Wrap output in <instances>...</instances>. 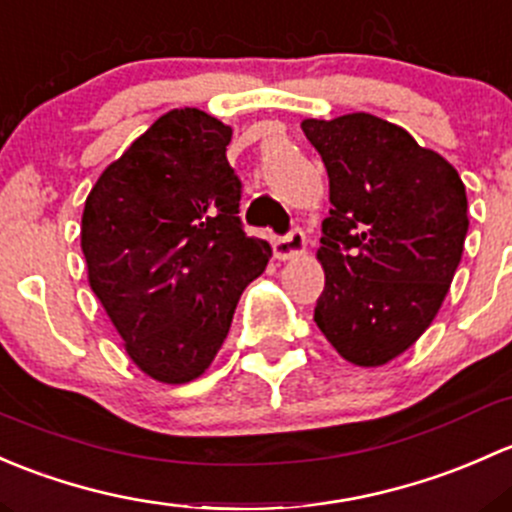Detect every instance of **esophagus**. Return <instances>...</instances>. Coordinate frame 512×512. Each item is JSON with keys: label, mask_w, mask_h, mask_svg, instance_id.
<instances>
[{"label": "esophagus", "mask_w": 512, "mask_h": 512, "mask_svg": "<svg viewBox=\"0 0 512 512\" xmlns=\"http://www.w3.org/2000/svg\"><path fill=\"white\" fill-rule=\"evenodd\" d=\"M305 254V236L300 229H293L291 234L283 236V239H278L276 244H273V256L278 258V261H291V258H298Z\"/></svg>", "instance_id": "esophagus-1"}]
</instances>
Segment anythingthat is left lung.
<instances>
[{
  "label": "left lung",
  "instance_id": "left-lung-1",
  "mask_svg": "<svg viewBox=\"0 0 512 512\" xmlns=\"http://www.w3.org/2000/svg\"><path fill=\"white\" fill-rule=\"evenodd\" d=\"M330 177L315 323L342 360L382 367L434 323L468 234L461 177L439 152L370 113L305 118Z\"/></svg>",
  "mask_w": 512,
  "mask_h": 512
}]
</instances>
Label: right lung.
<instances>
[{"label": "right lung", "mask_w": 512, "mask_h": 512, "mask_svg": "<svg viewBox=\"0 0 512 512\" xmlns=\"http://www.w3.org/2000/svg\"><path fill=\"white\" fill-rule=\"evenodd\" d=\"M231 128L199 108L157 118L86 197L88 283L140 372L162 384L202 377L241 293L268 266L241 229Z\"/></svg>", "instance_id": "obj_1"}]
</instances>
